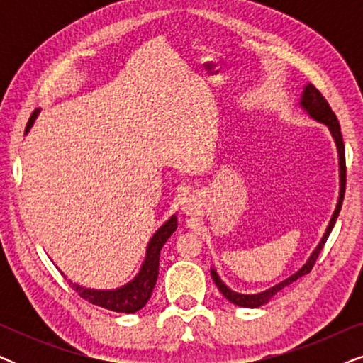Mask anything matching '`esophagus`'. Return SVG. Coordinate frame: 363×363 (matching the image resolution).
Returning a JSON list of instances; mask_svg holds the SVG:
<instances>
[{
  "label": "esophagus",
  "mask_w": 363,
  "mask_h": 363,
  "mask_svg": "<svg viewBox=\"0 0 363 363\" xmlns=\"http://www.w3.org/2000/svg\"><path fill=\"white\" fill-rule=\"evenodd\" d=\"M195 206H196V198L193 195H186V196L182 198L180 208H182L183 213H186V215H191V211L195 210Z\"/></svg>",
  "instance_id": "esophagus-1"
}]
</instances>
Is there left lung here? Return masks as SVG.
Listing matches in <instances>:
<instances>
[{
	"label": "left lung",
	"instance_id": "obj_1",
	"mask_svg": "<svg viewBox=\"0 0 363 363\" xmlns=\"http://www.w3.org/2000/svg\"><path fill=\"white\" fill-rule=\"evenodd\" d=\"M299 106H301L302 111H304L311 118H314V121L324 123V125L329 128L332 138H334L335 147H337V155H339V178H340L339 200H337L335 210H334V213H332V218H330L329 225H327V230L324 233V236L320 238L319 245H317L315 250L312 251L309 259L304 262V266H302L299 271H296L294 274L287 277V279L281 281L279 284L272 286V287H269V289H266L262 292H257V294H241V292H236V291L230 289V287H228L225 282L221 281V277L218 276L215 267H213L211 277H213V281H215V284L218 286V289L221 291V294L225 296L228 301L233 302V304H236V306L250 307V309L264 306L272 299V297L277 294V292H279L281 289H284L286 286L292 284V282L297 281L302 276L309 274L312 266L315 264V259L319 257V252L322 251V247H324V245H325L327 238H329V235H330L332 228H334V225H335L337 216H339V213H340L342 201H344V193H345V147H344V140H342L339 121H337L335 113L332 112V108H330L329 104H327L324 96H322V94L317 91V89L312 86V84H306V86H304V91H302V94H301Z\"/></svg>",
	"mask_w": 363,
	"mask_h": 363
}]
</instances>
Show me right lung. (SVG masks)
I'll list each match as a JSON object with an SVG mask.
<instances>
[{
  "label": "right lung",
  "mask_w": 363,
  "mask_h": 363,
  "mask_svg": "<svg viewBox=\"0 0 363 363\" xmlns=\"http://www.w3.org/2000/svg\"><path fill=\"white\" fill-rule=\"evenodd\" d=\"M38 113L39 108H36L31 118H29L26 133L33 127ZM177 215H172L153 233V236L147 245L145 259L142 262L140 271H138V274L132 281H128L122 287H117V289H91V287H84L72 281H69V284L72 286V289L77 291L79 296L91 302V304L104 307V309L113 312H125V314H133V312L140 311L147 304L148 299H150L153 287L157 284L158 262H160L162 247L168 241V238L173 235V231L177 230Z\"/></svg>",
  "instance_id": "add662e5"
}]
</instances>
